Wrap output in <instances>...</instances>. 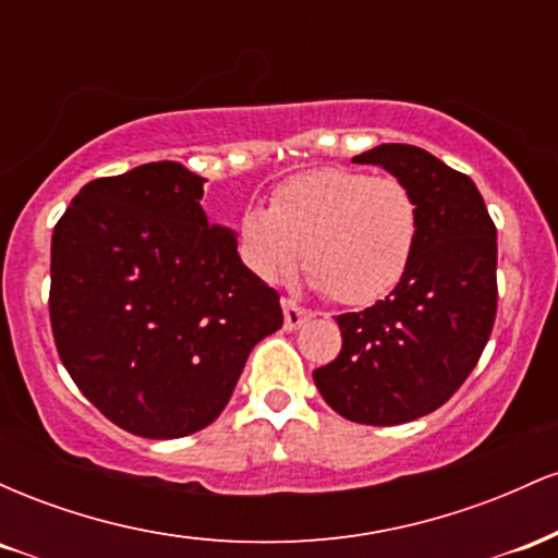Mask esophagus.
<instances>
[{
    "label": "esophagus",
    "mask_w": 558,
    "mask_h": 558,
    "mask_svg": "<svg viewBox=\"0 0 558 558\" xmlns=\"http://www.w3.org/2000/svg\"><path fill=\"white\" fill-rule=\"evenodd\" d=\"M280 304H283V325H286V330H296V328H301V325L306 323V319L312 317V312L304 310V306H299L293 299H283V301H280Z\"/></svg>",
    "instance_id": "obj_1"
}]
</instances>
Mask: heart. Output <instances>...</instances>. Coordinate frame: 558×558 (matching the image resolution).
I'll return each mask as SVG.
<instances>
[{"mask_svg":"<svg viewBox=\"0 0 558 558\" xmlns=\"http://www.w3.org/2000/svg\"><path fill=\"white\" fill-rule=\"evenodd\" d=\"M422 228L414 191L393 175L319 168L288 178L267 209L239 217V252L265 283L304 257L310 283L343 306L386 299L412 265Z\"/></svg>","mask_w":558,"mask_h":558,"instance_id":"b5f03b06","label":"heart"}]
</instances>
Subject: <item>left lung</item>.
Masks as SVG:
<instances>
[{
	"label": "left lung",
	"mask_w": 558,
	"mask_h": 558,
	"mask_svg": "<svg viewBox=\"0 0 558 558\" xmlns=\"http://www.w3.org/2000/svg\"><path fill=\"white\" fill-rule=\"evenodd\" d=\"M414 191L422 228L401 283L364 312L338 317L343 345L315 369L330 409L362 425H401L457 393L496 319V226L477 185L430 151L380 144L354 157Z\"/></svg>",
	"instance_id": "obj_1"
}]
</instances>
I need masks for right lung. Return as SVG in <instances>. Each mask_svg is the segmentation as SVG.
I'll use <instances>...</instances> for the list:
<instances>
[{
    "label": "right lung",
    "mask_w": 558,
    "mask_h": 558,
    "mask_svg": "<svg viewBox=\"0 0 558 558\" xmlns=\"http://www.w3.org/2000/svg\"><path fill=\"white\" fill-rule=\"evenodd\" d=\"M204 178L149 162L96 178L52 235L49 319L81 393L141 438H183L220 417L248 351L280 330L275 288L209 226Z\"/></svg>",
    "instance_id": "right-lung-1"
}]
</instances>
